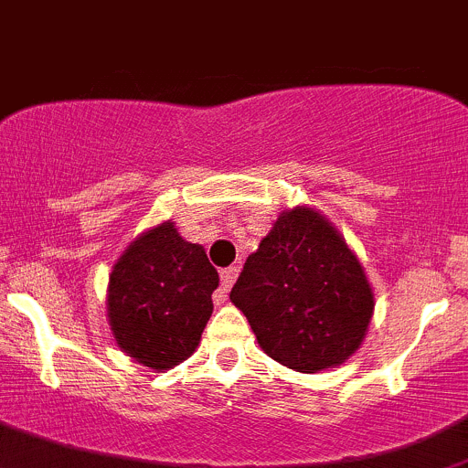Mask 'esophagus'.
Wrapping results in <instances>:
<instances>
[{"instance_id":"esophagus-1","label":"esophagus","mask_w":468,"mask_h":468,"mask_svg":"<svg viewBox=\"0 0 468 468\" xmlns=\"http://www.w3.org/2000/svg\"><path fill=\"white\" fill-rule=\"evenodd\" d=\"M239 272H240L239 266H229L220 272V292L216 295L220 302L228 300V292H229V288H232V283L236 282V277H239Z\"/></svg>"}]
</instances>
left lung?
Segmentation results:
<instances>
[{
	"mask_svg": "<svg viewBox=\"0 0 468 468\" xmlns=\"http://www.w3.org/2000/svg\"><path fill=\"white\" fill-rule=\"evenodd\" d=\"M229 300L270 358L302 374L346 363L374 315L363 263L338 228L308 205L279 214Z\"/></svg>",
	"mask_w": 468,
	"mask_h": 468,
	"instance_id": "left-lung-1",
	"label": "left lung"
}]
</instances>
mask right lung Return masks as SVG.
Masks as SVG:
<instances>
[{"label": "right lung", "instance_id": "right-lung-1", "mask_svg": "<svg viewBox=\"0 0 468 468\" xmlns=\"http://www.w3.org/2000/svg\"><path fill=\"white\" fill-rule=\"evenodd\" d=\"M218 288L205 248L189 243L173 220L148 228L128 245L108 282V322L119 349L166 372L200 345Z\"/></svg>", "mask_w": 468, "mask_h": 468}]
</instances>
